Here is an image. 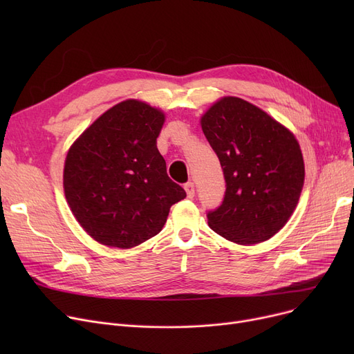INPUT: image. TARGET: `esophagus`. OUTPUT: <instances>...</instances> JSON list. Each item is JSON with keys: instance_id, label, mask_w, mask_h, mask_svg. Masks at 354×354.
<instances>
[{"instance_id": "obj_1", "label": "esophagus", "mask_w": 354, "mask_h": 354, "mask_svg": "<svg viewBox=\"0 0 354 354\" xmlns=\"http://www.w3.org/2000/svg\"><path fill=\"white\" fill-rule=\"evenodd\" d=\"M183 188H185V191H187L188 198H194V195H195V185H194L192 182H187V183H185Z\"/></svg>"}]
</instances>
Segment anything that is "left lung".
Returning a JSON list of instances; mask_svg holds the SVG:
<instances>
[{
  "instance_id": "left-lung-1",
  "label": "left lung",
  "mask_w": 354,
  "mask_h": 354,
  "mask_svg": "<svg viewBox=\"0 0 354 354\" xmlns=\"http://www.w3.org/2000/svg\"><path fill=\"white\" fill-rule=\"evenodd\" d=\"M225 178L208 225L232 243H261L280 231L299 202L304 162L294 135L259 107L238 97L216 102L201 120Z\"/></svg>"
}]
</instances>
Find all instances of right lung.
Returning <instances> with one entry per match:
<instances>
[{"label":"right lung","mask_w":354,"mask_h":354,"mask_svg":"<svg viewBox=\"0 0 354 354\" xmlns=\"http://www.w3.org/2000/svg\"><path fill=\"white\" fill-rule=\"evenodd\" d=\"M160 110L124 100L73 143L64 165L71 212L97 243L132 248L163 228L174 203L187 196L166 174L156 139Z\"/></svg>","instance_id":"1"}]
</instances>
